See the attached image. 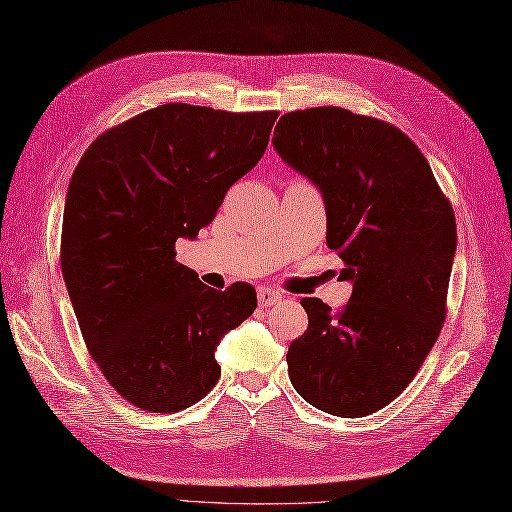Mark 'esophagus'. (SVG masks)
Returning a JSON list of instances; mask_svg holds the SVG:
<instances>
[{
	"mask_svg": "<svg viewBox=\"0 0 512 512\" xmlns=\"http://www.w3.org/2000/svg\"><path fill=\"white\" fill-rule=\"evenodd\" d=\"M257 298H259V305L261 307H270V305H277L281 300V294L277 290H272V287H259L257 292Z\"/></svg>",
	"mask_w": 512,
	"mask_h": 512,
	"instance_id": "esophagus-1",
	"label": "esophagus"
}]
</instances>
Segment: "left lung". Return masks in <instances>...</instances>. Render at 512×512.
Here are the masks:
<instances>
[{
  "label": "left lung",
  "instance_id": "8db88e82",
  "mask_svg": "<svg viewBox=\"0 0 512 512\" xmlns=\"http://www.w3.org/2000/svg\"><path fill=\"white\" fill-rule=\"evenodd\" d=\"M281 160L316 183L326 246L352 281L344 309L303 298L307 331L287 350L294 389L337 417L381 411L409 385L445 322L456 218L417 144L344 108L287 112Z\"/></svg>",
  "mask_w": 512,
  "mask_h": 512
}]
</instances>
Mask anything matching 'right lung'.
<instances>
[{
	"label": "right lung",
	"instance_id": "add662e5",
	"mask_svg": "<svg viewBox=\"0 0 512 512\" xmlns=\"http://www.w3.org/2000/svg\"><path fill=\"white\" fill-rule=\"evenodd\" d=\"M279 112L188 103L142 112L90 144L69 183L60 264L90 357L127 402L177 413L214 389L216 346L257 307L175 259L264 155Z\"/></svg>",
	"mask_w": 512,
	"mask_h": 512
}]
</instances>
